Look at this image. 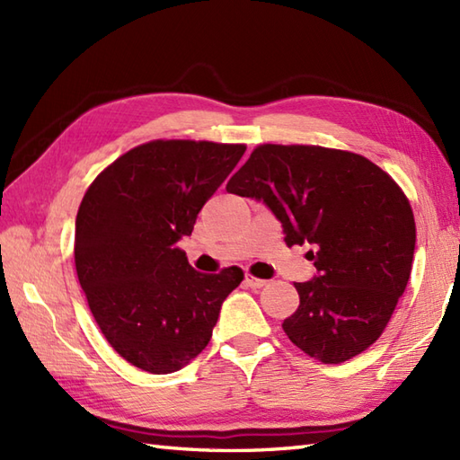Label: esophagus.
Masks as SVG:
<instances>
[{"instance_id":"obj_1","label":"esophagus","mask_w":460,"mask_h":460,"mask_svg":"<svg viewBox=\"0 0 460 460\" xmlns=\"http://www.w3.org/2000/svg\"><path fill=\"white\" fill-rule=\"evenodd\" d=\"M243 285H245L247 288H262L267 285L265 279H257L252 275H245V280H243Z\"/></svg>"}]
</instances>
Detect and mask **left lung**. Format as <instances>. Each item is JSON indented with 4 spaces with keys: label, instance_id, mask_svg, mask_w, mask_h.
<instances>
[{
    "label": "left lung",
    "instance_id": "obj_1",
    "mask_svg": "<svg viewBox=\"0 0 460 460\" xmlns=\"http://www.w3.org/2000/svg\"><path fill=\"white\" fill-rule=\"evenodd\" d=\"M227 191L265 203L288 247H314L316 275L295 282L300 305L282 322L292 344L324 364L374 344L413 265L415 219L399 185L359 154L265 144Z\"/></svg>",
    "mask_w": 460,
    "mask_h": 460
}]
</instances>
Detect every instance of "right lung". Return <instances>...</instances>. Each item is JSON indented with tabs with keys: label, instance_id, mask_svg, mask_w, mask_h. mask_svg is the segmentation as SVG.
<instances>
[{
	"label": "right lung",
	"instance_id": "add662e5",
	"mask_svg": "<svg viewBox=\"0 0 460 460\" xmlns=\"http://www.w3.org/2000/svg\"><path fill=\"white\" fill-rule=\"evenodd\" d=\"M243 144L155 140L126 152L84 193L75 265L109 344L150 374L201 354L243 270H195L178 247L245 154Z\"/></svg>",
	"mask_w": 460,
	"mask_h": 460
}]
</instances>
